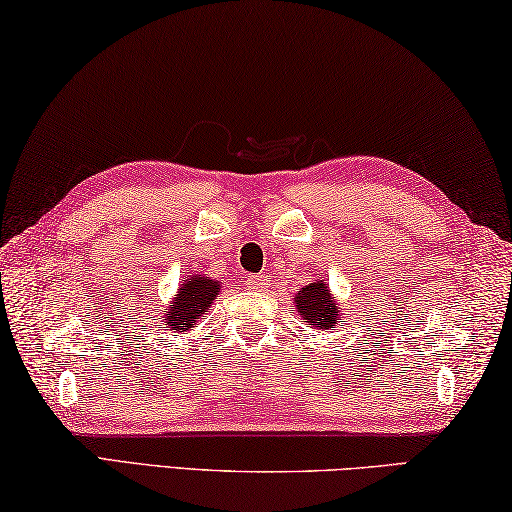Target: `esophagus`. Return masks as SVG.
Returning <instances> with one entry per match:
<instances>
[{"label": "esophagus", "instance_id": "esophagus-1", "mask_svg": "<svg viewBox=\"0 0 512 512\" xmlns=\"http://www.w3.org/2000/svg\"><path fill=\"white\" fill-rule=\"evenodd\" d=\"M245 285L249 290L258 292V290H265L267 285H270V279H267L265 274H249V276H245Z\"/></svg>", "mask_w": 512, "mask_h": 512}]
</instances>
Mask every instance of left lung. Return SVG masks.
<instances>
[{
  "label": "left lung",
  "mask_w": 512,
  "mask_h": 512,
  "mask_svg": "<svg viewBox=\"0 0 512 512\" xmlns=\"http://www.w3.org/2000/svg\"><path fill=\"white\" fill-rule=\"evenodd\" d=\"M294 306L299 315L306 319V324L315 330H330L342 319V308L335 299L333 290L326 283L324 276H319L294 294Z\"/></svg>",
  "instance_id": "8db88e82"
}]
</instances>
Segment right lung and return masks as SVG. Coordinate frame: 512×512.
<instances>
[{
  "label": "right lung",
  "mask_w": 512,
  "mask_h": 512,
  "mask_svg": "<svg viewBox=\"0 0 512 512\" xmlns=\"http://www.w3.org/2000/svg\"><path fill=\"white\" fill-rule=\"evenodd\" d=\"M220 290L222 283L211 279V276L188 274L186 281L179 283L173 303H168V306L161 310L164 312V315H161L164 328L177 335L188 333V330L195 328L197 319L209 312L211 303L218 297Z\"/></svg>",
  "instance_id": "add662e5"
}]
</instances>
